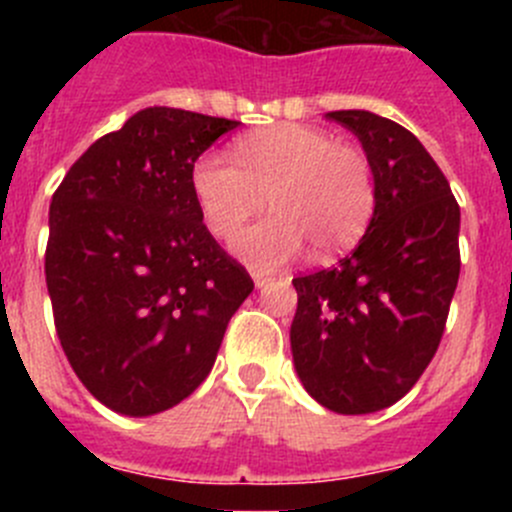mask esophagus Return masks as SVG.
I'll return each mask as SVG.
<instances>
[{"label": "esophagus", "instance_id": "esophagus-1", "mask_svg": "<svg viewBox=\"0 0 512 512\" xmlns=\"http://www.w3.org/2000/svg\"><path fill=\"white\" fill-rule=\"evenodd\" d=\"M252 280H255V287H265L272 277H267L265 272H252Z\"/></svg>", "mask_w": 512, "mask_h": 512}]
</instances>
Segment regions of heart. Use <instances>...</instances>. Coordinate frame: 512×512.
<instances>
[{
  "instance_id": "b5f03b06",
  "label": "heart",
  "mask_w": 512,
  "mask_h": 512,
  "mask_svg": "<svg viewBox=\"0 0 512 512\" xmlns=\"http://www.w3.org/2000/svg\"><path fill=\"white\" fill-rule=\"evenodd\" d=\"M235 164L205 153L193 168V190L210 232L230 240L270 198L275 215L237 237L235 252L272 270L309 247L329 260L356 245L374 215V170L361 148L322 128L277 123L242 138Z\"/></svg>"
}]
</instances>
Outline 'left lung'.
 <instances>
[{
  "instance_id": "obj_1",
  "label": "left lung",
  "mask_w": 512,
  "mask_h": 512,
  "mask_svg": "<svg viewBox=\"0 0 512 512\" xmlns=\"http://www.w3.org/2000/svg\"><path fill=\"white\" fill-rule=\"evenodd\" d=\"M327 118L361 141L376 205L352 255L292 280L289 344L314 401L337 414H374L409 394L441 344L461 275V208L404 126L371 111Z\"/></svg>"
}]
</instances>
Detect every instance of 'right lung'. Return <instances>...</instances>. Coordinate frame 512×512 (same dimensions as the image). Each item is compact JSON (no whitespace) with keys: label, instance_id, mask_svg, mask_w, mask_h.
Returning <instances> with one entry per match:
<instances>
[{"label":"right lung","instance_id":"obj_1","mask_svg":"<svg viewBox=\"0 0 512 512\" xmlns=\"http://www.w3.org/2000/svg\"><path fill=\"white\" fill-rule=\"evenodd\" d=\"M240 121L183 108L133 113L98 138L49 208L46 287L81 384L123 416H153L210 374L255 289L203 225L195 160Z\"/></svg>","mask_w":512,"mask_h":512}]
</instances>
